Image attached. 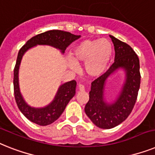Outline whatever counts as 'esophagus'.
Here are the masks:
<instances>
[{"mask_svg": "<svg viewBox=\"0 0 155 155\" xmlns=\"http://www.w3.org/2000/svg\"><path fill=\"white\" fill-rule=\"evenodd\" d=\"M78 89H79V91L81 92H84L85 91V86L81 84H79L78 85Z\"/></svg>", "mask_w": 155, "mask_h": 155, "instance_id": "esophagus-1", "label": "esophagus"}]
</instances>
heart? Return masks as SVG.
<instances>
[{
	"instance_id": "b5f03b06",
	"label": "heart",
	"mask_w": 155,
	"mask_h": 155,
	"mask_svg": "<svg viewBox=\"0 0 155 155\" xmlns=\"http://www.w3.org/2000/svg\"><path fill=\"white\" fill-rule=\"evenodd\" d=\"M112 55V45L109 40L86 39L77 46L68 59L73 71L78 70V64L85 63L84 70L90 78H98L105 72Z\"/></svg>"
}]
</instances>
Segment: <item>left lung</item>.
I'll use <instances>...</instances> for the list:
<instances>
[{
    "label": "left lung",
    "mask_w": 155,
    "mask_h": 155,
    "mask_svg": "<svg viewBox=\"0 0 155 155\" xmlns=\"http://www.w3.org/2000/svg\"><path fill=\"white\" fill-rule=\"evenodd\" d=\"M114 44V63L104 74L91 83L89 100L85 107L87 116L97 127L110 129L126 120L132 111L137 100L140 86L139 59L128 44L109 35ZM120 68L125 71V81L118 97L112 103L104 99L106 81Z\"/></svg>",
    "instance_id": "left-lung-1"
}]
</instances>
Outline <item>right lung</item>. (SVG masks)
<instances>
[{
    "label": "right lung",
    "mask_w": 155,
    "mask_h": 155,
    "mask_svg": "<svg viewBox=\"0 0 155 155\" xmlns=\"http://www.w3.org/2000/svg\"><path fill=\"white\" fill-rule=\"evenodd\" d=\"M80 37L81 35H75L61 30L47 31L32 37L20 48L14 68V96L20 112L31 122L40 126H47L57 120L67 104L75 95L77 82L73 80L60 85L52 102L45 107L34 108L28 105L22 97L19 86V68L24 53L35 46L48 45L60 50L62 54H64L66 47Z\"/></svg>",
    "instance_id": "add662e5"
}]
</instances>
